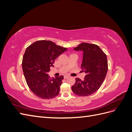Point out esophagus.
I'll return each mask as SVG.
<instances>
[{
  "instance_id": "1",
  "label": "esophagus",
  "mask_w": 132,
  "mask_h": 132,
  "mask_svg": "<svg viewBox=\"0 0 132 132\" xmlns=\"http://www.w3.org/2000/svg\"><path fill=\"white\" fill-rule=\"evenodd\" d=\"M69 77V76H68V75H65L64 77V79H67V78H68Z\"/></svg>"
}]
</instances>
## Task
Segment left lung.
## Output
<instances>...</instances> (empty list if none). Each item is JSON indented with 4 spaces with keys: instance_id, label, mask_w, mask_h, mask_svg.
I'll return each mask as SVG.
<instances>
[{
    "instance_id": "1",
    "label": "left lung",
    "mask_w": 132,
    "mask_h": 132,
    "mask_svg": "<svg viewBox=\"0 0 132 132\" xmlns=\"http://www.w3.org/2000/svg\"><path fill=\"white\" fill-rule=\"evenodd\" d=\"M74 50L83 52L81 68L86 75L84 80L76 78L71 90L79 96H87L96 92L104 81L108 70L106 54L97 45L89 43L82 42Z\"/></svg>"
}]
</instances>
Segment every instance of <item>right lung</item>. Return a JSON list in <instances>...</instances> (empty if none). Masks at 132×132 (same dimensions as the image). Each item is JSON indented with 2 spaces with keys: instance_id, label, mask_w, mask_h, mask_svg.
I'll return each mask as SVG.
<instances>
[{
  "instance_id": "1",
  "label": "right lung",
  "mask_w": 132,
  "mask_h": 132,
  "mask_svg": "<svg viewBox=\"0 0 132 132\" xmlns=\"http://www.w3.org/2000/svg\"><path fill=\"white\" fill-rule=\"evenodd\" d=\"M67 50L46 40L37 41L27 47L22 58L23 72L29 89L38 97L51 99L59 94L63 76L51 78L47 73L55 59Z\"/></svg>"
}]
</instances>
